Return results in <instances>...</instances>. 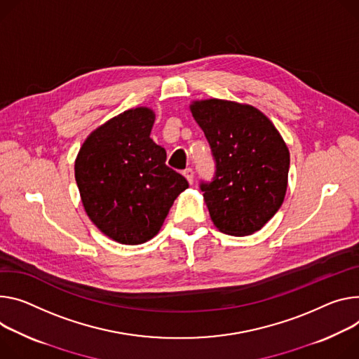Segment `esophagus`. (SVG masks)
<instances>
[{"label":"esophagus","mask_w":359,"mask_h":359,"mask_svg":"<svg viewBox=\"0 0 359 359\" xmlns=\"http://www.w3.org/2000/svg\"><path fill=\"white\" fill-rule=\"evenodd\" d=\"M183 176L186 177V180H187L190 184L193 183V169L187 168L186 170H183Z\"/></svg>","instance_id":"obj_1"}]
</instances>
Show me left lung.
Wrapping results in <instances>:
<instances>
[{"label": "left lung", "mask_w": 359, "mask_h": 359, "mask_svg": "<svg viewBox=\"0 0 359 359\" xmlns=\"http://www.w3.org/2000/svg\"><path fill=\"white\" fill-rule=\"evenodd\" d=\"M190 111L216 161L213 182L201 184L213 224L233 236L260 231L286 194L285 140L275 124L250 104L206 99L191 102Z\"/></svg>", "instance_id": "1"}]
</instances>
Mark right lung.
<instances>
[{"label":"right lung","mask_w":359,"mask_h":359,"mask_svg":"<svg viewBox=\"0 0 359 359\" xmlns=\"http://www.w3.org/2000/svg\"><path fill=\"white\" fill-rule=\"evenodd\" d=\"M154 120L150 107L126 110L93 130L76 157L74 176L87 216L123 245L154 238L189 187L166 166V150L150 139Z\"/></svg>","instance_id":"add662e5"}]
</instances>
